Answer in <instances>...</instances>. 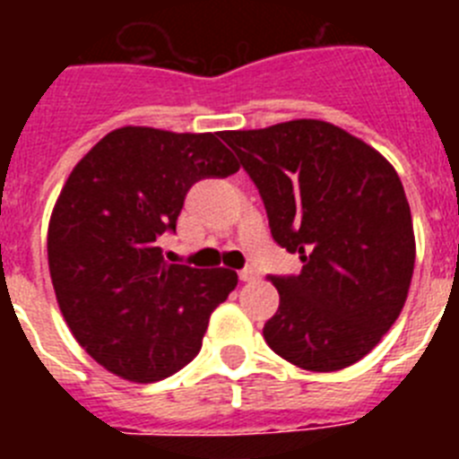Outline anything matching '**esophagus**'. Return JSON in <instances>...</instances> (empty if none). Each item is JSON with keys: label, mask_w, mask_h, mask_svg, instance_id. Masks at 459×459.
Listing matches in <instances>:
<instances>
[{"label": "esophagus", "mask_w": 459, "mask_h": 459, "mask_svg": "<svg viewBox=\"0 0 459 459\" xmlns=\"http://www.w3.org/2000/svg\"><path fill=\"white\" fill-rule=\"evenodd\" d=\"M238 278H241L243 282H253V280L259 278V273L255 269H241L238 271Z\"/></svg>", "instance_id": "esophagus-1"}]
</instances>
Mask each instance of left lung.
Returning <instances> with one entry per match:
<instances>
[{
    "label": "left lung",
    "mask_w": 459,
    "mask_h": 459,
    "mask_svg": "<svg viewBox=\"0 0 459 459\" xmlns=\"http://www.w3.org/2000/svg\"><path fill=\"white\" fill-rule=\"evenodd\" d=\"M221 137L257 186L273 241L303 262L299 275H269L280 306L266 344L303 370L351 366L407 301L416 241L403 181L379 152L319 119Z\"/></svg>",
    "instance_id": "8db88e82"
}]
</instances>
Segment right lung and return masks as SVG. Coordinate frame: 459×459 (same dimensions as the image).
Returning a JSON list of instances; mask_svg holds the SVG:
<instances>
[{
	"mask_svg": "<svg viewBox=\"0 0 459 459\" xmlns=\"http://www.w3.org/2000/svg\"><path fill=\"white\" fill-rule=\"evenodd\" d=\"M238 172L218 133L126 126L73 168L48 230V262L68 328L105 370L131 381L174 375L202 350L237 271L165 262L188 190Z\"/></svg>",
	"mask_w": 459,
	"mask_h": 459,
	"instance_id": "1",
	"label": "right lung"
}]
</instances>
